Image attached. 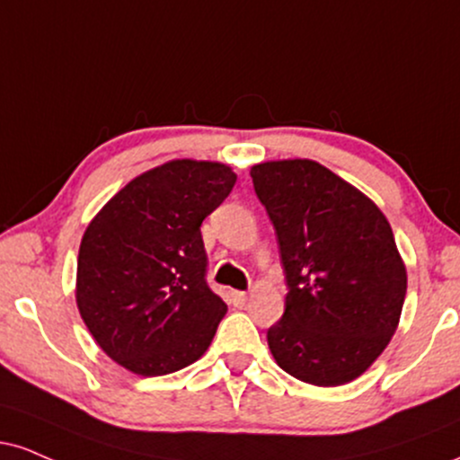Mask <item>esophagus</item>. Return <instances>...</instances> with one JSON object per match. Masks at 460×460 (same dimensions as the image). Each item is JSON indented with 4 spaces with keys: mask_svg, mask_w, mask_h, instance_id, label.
<instances>
[{
    "mask_svg": "<svg viewBox=\"0 0 460 460\" xmlns=\"http://www.w3.org/2000/svg\"><path fill=\"white\" fill-rule=\"evenodd\" d=\"M246 300H248V296H246L244 291H231V293H229V302L234 304V306H237V308L244 306Z\"/></svg>",
    "mask_w": 460,
    "mask_h": 460,
    "instance_id": "1",
    "label": "esophagus"
}]
</instances>
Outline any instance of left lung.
Segmentation results:
<instances>
[{
  "mask_svg": "<svg viewBox=\"0 0 460 460\" xmlns=\"http://www.w3.org/2000/svg\"><path fill=\"white\" fill-rule=\"evenodd\" d=\"M251 177L289 287L270 351L304 384H349L388 347L405 302L407 270L388 218L314 160H268Z\"/></svg>",
  "mask_w": 460,
  "mask_h": 460,
  "instance_id": "left-lung-1",
  "label": "left lung"
}]
</instances>
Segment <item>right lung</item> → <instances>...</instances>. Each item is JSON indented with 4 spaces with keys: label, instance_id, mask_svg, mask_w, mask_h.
<instances>
[{
    "label": "right lung",
    "instance_id": "obj_1",
    "mask_svg": "<svg viewBox=\"0 0 460 460\" xmlns=\"http://www.w3.org/2000/svg\"><path fill=\"white\" fill-rule=\"evenodd\" d=\"M229 164L175 158L137 175L83 234L76 306L107 356L160 377L208 351L226 304L206 283L201 223L234 190Z\"/></svg>",
    "mask_w": 460,
    "mask_h": 460
}]
</instances>
